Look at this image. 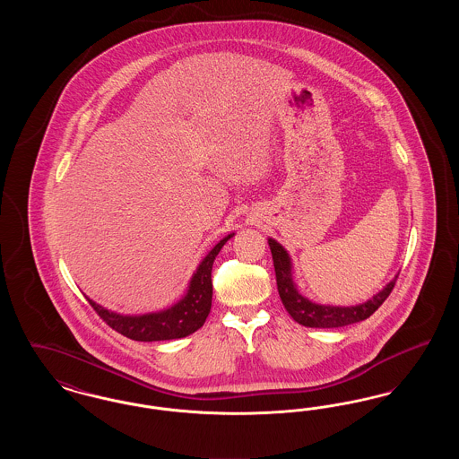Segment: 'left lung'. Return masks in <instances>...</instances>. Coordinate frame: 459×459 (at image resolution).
<instances>
[{"instance_id": "8db88e82", "label": "left lung", "mask_w": 459, "mask_h": 459, "mask_svg": "<svg viewBox=\"0 0 459 459\" xmlns=\"http://www.w3.org/2000/svg\"><path fill=\"white\" fill-rule=\"evenodd\" d=\"M268 246L272 251L275 277H277V289L282 299L287 313L296 320L299 325L311 328H335L351 325L371 316L378 306L382 305L389 294L393 292L395 279L385 285L380 292H377L371 299L356 306H330L318 305L309 301L299 290L292 279V262L284 246L277 240L268 238Z\"/></svg>"}]
</instances>
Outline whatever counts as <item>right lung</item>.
I'll list each match as a JSON object with an SVG mask.
<instances>
[{"instance_id": "1", "label": "right lung", "mask_w": 459, "mask_h": 459, "mask_svg": "<svg viewBox=\"0 0 459 459\" xmlns=\"http://www.w3.org/2000/svg\"><path fill=\"white\" fill-rule=\"evenodd\" d=\"M232 236L234 232L220 240L219 244H215V247L203 258V262L199 263L182 299L167 309L146 315H120L109 311L103 306L96 305L88 298L89 305L96 309V313L108 324L109 327L132 341L153 342L191 335L197 328L203 327L212 309V268L220 249Z\"/></svg>"}]
</instances>
